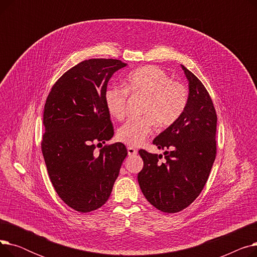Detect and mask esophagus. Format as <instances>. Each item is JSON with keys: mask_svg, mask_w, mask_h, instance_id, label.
Instances as JSON below:
<instances>
[{"mask_svg": "<svg viewBox=\"0 0 257 257\" xmlns=\"http://www.w3.org/2000/svg\"><path fill=\"white\" fill-rule=\"evenodd\" d=\"M127 150H128V155L129 156H136L138 154V150H136L132 147H128Z\"/></svg>", "mask_w": 257, "mask_h": 257, "instance_id": "34e87169", "label": "esophagus"}]
</instances>
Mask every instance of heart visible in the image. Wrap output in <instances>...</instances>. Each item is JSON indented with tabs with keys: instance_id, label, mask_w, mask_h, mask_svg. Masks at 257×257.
<instances>
[{
	"instance_id": "1",
	"label": "heart",
	"mask_w": 257,
	"mask_h": 257,
	"mask_svg": "<svg viewBox=\"0 0 257 257\" xmlns=\"http://www.w3.org/2000/svg\"><path fill=\"white\" fill-rule=\"evenodd\" d=\"M125 88L111 85L104 93L108 111L117 119L126 115L128 91L145 94L142 113L130 118L118 129L117 139L130 147H139L152 133L155 124L168 127L176 121L187 104V90L183 84L171 80L160 67L146 65L132 71L125 79Z\"/></svg>"
}]
</instances>
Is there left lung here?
<instances>
[{
  "label": "left lung",
  "mask_w": 257,
  "mask_h": 257,
  "mask_svg": "<svg viewBox=\"0 0 257 257\" xmlns=\"http://www.w3.org/2000/svg\"><path fill=\"white\" fill-rule=\"evenodd\" d=\"M188 81L187 104L180 117L159 133L153 144L165 151L139 153L144 168L138 175L146 199L157 209L174 213L192 204L208 179L217 153V113L201 81L181 64Z\"/></svg>",
  "instance_id": "8db88e82"
}]
</instances>
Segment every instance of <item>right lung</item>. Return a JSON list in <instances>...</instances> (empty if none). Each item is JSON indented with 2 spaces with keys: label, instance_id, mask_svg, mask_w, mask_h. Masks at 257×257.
<instances>
[{
  "label": "right lung",
  "instance_id": "obj_1",
  "mask_svg": "<svg viewBox=\"0 0 257 257\" xmlns=\"http://www.w3.org/2000/svg\"><path fill=\"white\" fill-rule=\"evenodd\" d=\"M126 65L117 59L80 62L53 85L45 104L42 150L49 176L61 200L79 212L106 203L128 154L121 143L94 152L113 137L104 93Z\"/></svg>",
  "mask_w": 257,
  "mask_h": 257
}]
</instances>
